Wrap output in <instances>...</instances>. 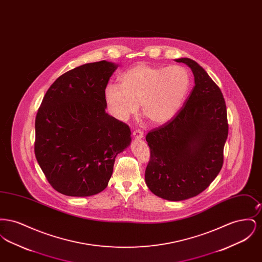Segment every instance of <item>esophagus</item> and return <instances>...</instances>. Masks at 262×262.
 <instances>
[{
	"instance_id": "obj_1",
	"label": "esophagus",
	"mask_w": 262,
	"mask_h": 262,
	"mask_svg": "<svg viewBox=\"0 0 262 262\" xmlns=\"http://www.w3.org/2000/svg\"><path fill=\"white\" fill-rule=\"evenodd\" d=\"M133 136H134V137L137 138V139H141L143 137V133L140 129H136V130H134Z\"/></svg>"
}]
</instances>
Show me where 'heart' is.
I'll list each match as a JSON object with an SVG mask.
<instances>
[{"label": "heart", "instance_id": "b5f03b06", "mask_svg": "<svg viewBox=\"0 0 262 262\" xmlns=\"http://www.w3.org/2000/svg\"><path fill=\"white\" fill-rule=\"evenodd\" d=\"M191 75L183 66L156 67L139 63L120 77V85L108 84L104 97L113 116L121 121L140 112L150 123L161 125L172 120L187 99Z\"/></svg>", "mask_w": 262, "mask_h": 262}]
</instances>
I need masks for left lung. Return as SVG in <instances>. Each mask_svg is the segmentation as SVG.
Here are the masks:
<instances>
[{"label":"left lung","instance_id":"left-lung-1","mask_svg":"<svg viewBox=\"0 0 262 262\" xmlns=\"http://www.w3.org/2000/svg\"><path fill=\"white\" fill-rule=\"evenodd\" d=\"M176 62L190 68L195 85L174 118L145 137L150 148L146 185L171 201L196 196L209 187L222 169L229 130L220 88L193 60Z\"/></svg>","mask_w":262,"mask_h":262}]
</instances>
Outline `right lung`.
<instances>
[{
    "label": "right lung",
    "instance_id": "obj_1",
    "mask_svg": "<svg viewBox=\"0 0 262 262\" xmlns=\"http://www.w3.org/2000/svg\"><path fill=\"white\" fill-rule=\"evenodd\" d=\"M117 67L100 61L64 73L38 109L35 156L52 187L64 195L105 189L116 156L130 143L129 126L105 112L104 91Z\"/></svg>",
    "mask_w": 262,
    "mask_h": 262
}]
</instances>
